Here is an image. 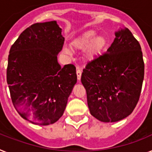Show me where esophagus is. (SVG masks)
I'll list each match as a JSON object with an SVG mask.
<instances>
[{
    "label": "esophagus",
    "instance_id": "1",
    "mask_svg": "<svg viewBox=\"0 0 152 152\" xmlns=\"http://www.w3.org/2000/svg\"><path fill=\"white\" fill-rule=\"evenodd\" d=\"M81 68L79 66H77V80L80 81V79H81Z\"/></svg>",
    "mask_w": 152,
    "mask_h": 152
}]
</instances>
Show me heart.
<instances>
[{
  "instance_id": "b5f03b06",
  "label": "heart",
  "mask_w": 152,
  "mask_h": 152,
  "mask_svg": "<svg viewBox=\"0 0 152 152\" xmlns=\"http://www.w3.org/2000/svg\"><path fill=\"white\" fill-rule=\"evenodd\" d=\"M96 32L93 30H89L85 32L81 37L74 41L72 45L75 48L77 49H85L88 47V56L92 58L96 55L99 54L105 48L107 42L105 36H96ZM64 51L67 54L71 53V50L68 48H64Z\"/></svg>"
}]
</instances>
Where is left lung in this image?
<instances>
[{
	"mask_svg": "<svg viewBox=\"0 0 152 152\" xmlns=\"http://www.w3.org/2000/svg\"><path fill=\"white\" fill-rule=\"evenodd\" d=\"M145 75L140 43L128 28L116 32L106 53L88 63L81 75L88 106L102 122H116L134 111Z\"/></svg>",
	"mask_w": 152,
	"mask_h": 152,
	"instance_id": "1",
	"label": "left lung"
}]
</instances>
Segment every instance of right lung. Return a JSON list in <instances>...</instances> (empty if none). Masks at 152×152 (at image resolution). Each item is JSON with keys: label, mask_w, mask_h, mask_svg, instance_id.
<instances>
[{"label": "right lung", "mask_w": 152, "mask_h": 152, "mask_svg": "<svg viewBox=\"0 0 152 152\" xmlns=\"http://www.w3.org/2000/svg\"><path fill=\"white\" fill-rule=\"evenodd\" d=\"M64 43L56 21L36 23L10 49L7 82L14 106L22 118L49 125L62 116L77 82L74 64L61 67L57 53Z\"/></svg>", "instance_id": "add662e5"}]
</instances>
